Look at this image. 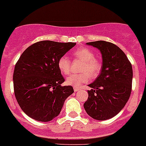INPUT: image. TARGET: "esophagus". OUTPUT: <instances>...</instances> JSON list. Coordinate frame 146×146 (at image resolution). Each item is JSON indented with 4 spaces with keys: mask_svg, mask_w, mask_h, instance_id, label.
I'll return each mask as SVG.
<instances>
[{
    "mask_svg": "<svg viewBox=\"0 0 146 146\" xmlns=\"http://www.w3.org/2000/svg\"><path fill=\"white\" fill-rule=\"evenodd\" d=\"M80 90V88H77V87H74V92L79 91Z\"/></svg>",
    "mask_w": 146,
    "mask_h": 146,
    "instance_id": "esophagus-1",
    "label": "esophagus"
}]
</instances>
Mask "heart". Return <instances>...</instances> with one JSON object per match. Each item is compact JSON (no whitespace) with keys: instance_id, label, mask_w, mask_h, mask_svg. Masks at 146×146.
<instances>
[{"instance_id":"1","label":"heart","mask_w":146,"mask_h":146,"mask_svg":"<svg viewBox=\"0 0 146 146\" xmlns=\"http://www.w3.org/2000/svg\"><path fill=\"white\" fill-rule=\"evenodd\" d=\"M73 56L83 61L80 74H72L66 78V83L74 87H79L82 83H86L90 80V76L95 77L99 74L101 64L95 58V53L88 48H80L73 52ZM58 68L60 72L64 75L69 74L71 62L66 56H63L58 61Z\"/></svg>"}]
</instances>
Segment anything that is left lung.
Returning a JSON list of instances; mask_svg holds the SVG:
<instances>
[{"label": "left lung", "mask_w": 146, "mask_h": 146, "mask_svg": "<svg viewBox=\"0 0 146 146\" xmlns=\"http://www.w3.org/2000/svg\"><path fill=\"white\" fill-rule=\"evenodd\" d=\"M101 51L102 66L94 82L89 84L84 108L90 117L106 120L118 114L132 90V68L125 53L114 44L104 40L87 42Z\"/></svg>", "instance_id": "left-lung-1"}]
</instances>
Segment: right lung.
<instances>
[{
    "label": "right lung",
    "instance_id": "obj_1",
    "mask_svg": "<svg viewBox=\"0 0 146 146\" xmlns=\"http://www.w3.org/2000/svg\"><path fill=\"white\" fill-rule=\"evenodd\" d=\"M76 42L43 40L33 44L23 52L15 65L13 76L16 99L28 117L49 121L61 112L73 88L61 86L65 81L58 61Z\"/></svg>",
    "mask_w": 146,
    "mask_h": 146
}]
</instances>
